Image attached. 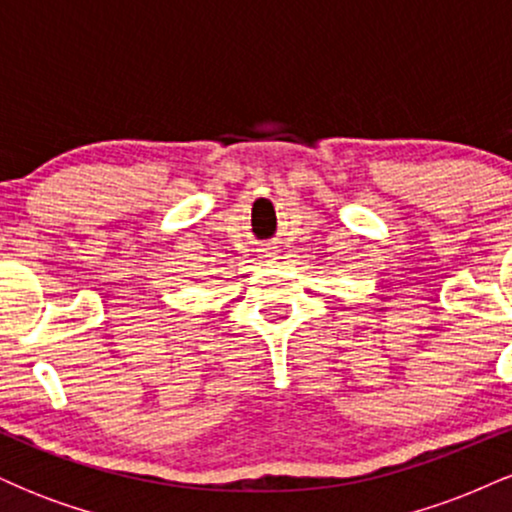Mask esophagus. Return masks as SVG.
<instances>
[{
  "label": "esophagus",
  "mask_w": 512,
  "mask_h": 512,
  "mask_svg": "<svg viewBox=\"0 0 512 512\" xmlns=\"http://www.w3.org/2000/svg\"><path fill=\"white\" fill-rule=\"evenodd\" d=\"M269 257H272V255H269Z\"/></svg>",
  "instance_id": "1"
}]
</instances>
